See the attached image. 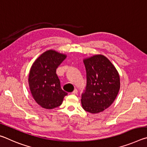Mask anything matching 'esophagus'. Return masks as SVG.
Wrapping results in <instances>:
<instances>
[{"instance_id": "34e87169", "label": "esophagus", "mask_w": 147, "mask_h": 147, "mask_svg": "<svg viewBox=\"0 0 147 147\" xmlns=\"http://www.w3.org/2000/svg\"><path fill=\"white\" fill-rule=\"evenodd\" d=\"M77 93H78V90H77L76 89H75L73 92H72V94H77Z\"/></svg>"}]
</instances>
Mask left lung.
Here are the masks:
<instances>
[{
  "label": "left lung",
  "instance_id": "left-lung-1",
  "mask_svg": "<svg viewBox=\"0 0 147 147\" xmlns=\"http://www.w3.org/2000/svg\"><path fill=\"white\" fill-rule=\"evenodd\" d=\"M87 84L82 94V105L89 113H98L109 108L120 89L117 71L103 55H94L84 59Z\"/></svg>",
  "mask_w": 147,
  "mask_h": 147
}]
</instances>
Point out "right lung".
Wrapping results in <instances>:
<instances>
[{
    "label": "right lung",
    "mask_w": 147,
    "mask_h": 147,
    "mask_svg": "<svg viewBox=\"0 0 147 147\" xmlns=\"http://www.w3.org/2000/svg\"><path fill=\"white\" fill-rule=\"evenodd\" d=\"M65 58V54L49 50L42 54L31 67L30 89L35 101L42 108L51 109L59 106L67 94L61 89L56 74V69Z\"/></svg>",
    "instance_id": "obj_1"
}]
</instances>
